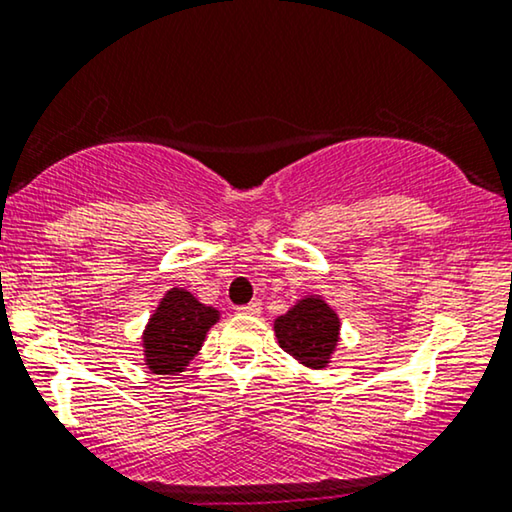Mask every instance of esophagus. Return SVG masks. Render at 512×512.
Instances as JSON below:
<instances>
[{
    "mask_svg": "<svg viewBox=\"0 0 512 512\" xmlns=\"http://www.w3.org/2000/svg\"><path fill=\"white\" fill-rule=\"evenodd\" d=\"M237 312H240V314H258V312H261V303H258V300H251L249 305L237 307Z\"/></svg>",
    "mask_w": 512,
    "mask_h": 512,
    "instance_id": "esophagus-1",
    "label": "esophagus"
}]
</instances>
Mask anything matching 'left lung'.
I'll return each instance as SVG.
<instances>
[{
    "mask_svg": "<svg viewBox=\"0 0 512 512\" xmlns=\"http://www.w3.org/2000/svg\"><path fill=\"white\" fill-rule=\"evenodd\" d=\"M340 319L321 298H303L289 312L277 317L275 335L279 347L307 368H326L335 352Z\"/></svg>",
    "mask_w": 512,
    "mask_h": 512,
    "instance_id": "obj_1",
    "label": "left lung"
}]
</instances>
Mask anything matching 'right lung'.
<instances>
[{"label": "right lung", "mask_w": 512, "mask_h": 512, "mask_svg": "<svg viewBox=\"0 0 512 512\" xmlns=\"http://www.w3.org/2000/svg\"><path fill=\"white\" fill-rule=\"evenodd\" d=\"M219 312L202 305L193 293L172 289L160 300L158 310L144 331L146 366L156 375H177L200 352Z\"/></svg>", "instance_id": "add662e5"}]
</instances>
